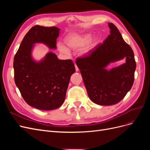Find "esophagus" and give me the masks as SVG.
Wrapping results in <instances>:
<instances>
[{
  "label": "esophagus",
  "mask_w": 150,
  "mask_h": 150,
  "mask_svg": "<svg viewBox=\"0 0 150 150\" xmlns=\"http://www.w3.org/2000/svg\"><path fill=\"white\" fill-rule=\"evenodd\" d=\"M75 68H76V71H79V68H78V66H77L76 64H75Z\"/></svg>",
  "instance_id": "1"
}]
</instances>
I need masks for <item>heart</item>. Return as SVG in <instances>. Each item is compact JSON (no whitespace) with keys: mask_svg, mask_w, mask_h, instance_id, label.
<instances>
[{"mask_svg":"<svg viewBox=\"0 0 150 150\" xmlns=\"http://www.w3.org/2000/svg\"><path fill=\"white\" fill-rule=\"evenodd\" d=\"M91 39L92 35L90 34H86L84 35H73L66 40V44L67 46L70 48L78 49L86 46L91 40ZM59 49L62 53H69V50L62 44L59 45Z\"/></svg>","mask_w":150,"mask_h":150,"instance_id":"1","label":"heart"}]
</instances>
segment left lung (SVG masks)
<instances>
[{
	"label": "left lung",
	"mask_w": 150,
	"mask_h": 150,
	"mask_svg": "<svg viewBox=\"0 0 150 150\" xmlns=\"http://www.w3.org/2000/svg\"><path fill=\"white\" fill-rule=\"evenodd\" d=\"M110 35L88 53L77 58L89 99L99 105L115 104L125 98L134 83L136 61L132 49L116 27L108 23ZM126 58V62L108 71L111 62Z\"/></svg>",
	"instance_id": "8db88e82"
}]
</instances>
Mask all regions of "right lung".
<instances>
[{"mask_svg": "<svg viewBox=\"0 0 150 150\" xmlns=\"http://www.w3.org/2000/svg\"><path fill=\"white\" fill-rule=\"evenodd\" d=\"M59 29L56 27H33L20 45L13 59L15 83L24 101L40 110H52L64 103L71 75L76 71L72 60L58 59L52 52L39 62L32 57L35 43L56 49Z\"/></svg>", "mask_w": 150, "mask_h": 150, "instance_id": "right-lung-1", "label": "right lung"}]
</instances>
